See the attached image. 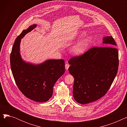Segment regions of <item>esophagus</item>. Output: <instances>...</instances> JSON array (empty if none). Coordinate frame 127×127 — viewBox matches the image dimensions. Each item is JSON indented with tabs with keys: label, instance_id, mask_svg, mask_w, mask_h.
Instances as JSON below:
<instances>
[{
	"label": "esophagus",
	"instance_id": "1",
	"mask_svg": "<svg viewBox=\"0 0 127 127\" xmlns=\"http://www.w3.org/2000/svg\"><path fill=\"white\" fill-rule=\"evenodd\" d=\"M69 64H68V63H66V64H65V69H66V70H67L68 69V68H69Z\"/></svg>",
	"mask_w": 127,
	"mask_h": 127
}]
</instances>
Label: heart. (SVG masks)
Segmentation results:
<instances>
[{
	"mask_svg": "<svg viewBox=\"0 0 127 127\" xmlns=\"http://www.w3.org/2000/svg\"><path fill=\"white\" fill-rule=\"evenodd\" d=\"M85 34V32H81L79 33V37H83ZM92 41V37L89 36L82 39L73 46L71 48V52L75 55H80L83 53L87 49Z\"/></svg>",
	"mask_w": 127,
	"mask_h": 127,
	"instance_id": "1",
	"label": "heart"
}]
</instances>
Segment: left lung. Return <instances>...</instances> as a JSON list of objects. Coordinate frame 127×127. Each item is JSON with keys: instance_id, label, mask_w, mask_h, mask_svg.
<instances>
[{"instance_id": "left-lung-1", "label": "left lung", "mask_w": 127, "mask_h": 127, "mask_svg": "<svg viewBox=\"0 0 127 127\" xmlns=\"http://www.w3.org/2000/svg\"><path fill=\"white\" fill-rule=\"evenodd\" d=\"M111 47H93L83 54L71 58L69 72L74 77L73 96L84 104L104 96L114 81L118 69V51L112 36L103 38Z\"/></svg>"}]
</instances>
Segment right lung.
I'll use <instances>...</instances> for the list:
<instances>
[{"label": "right lung", "instance_id": "add662e5", "mask_svg": "<svg viewBox=\"0 0 127 127\" xmlns=\"http://www.w3.org/2000/svg\"><path fill=\"white\" fill-rule=\"evenodd\" d=\"M30 26L17 37L10 55L12 74L19 90L26 97L36 102L47 101L52 97L53 87L65 72L64 60H49L35 65L23 61L19 44L27 33L36 27Z\"/></svg>", "mask_w": 127, "mask_h": 127}]
</instances>
